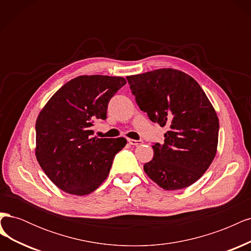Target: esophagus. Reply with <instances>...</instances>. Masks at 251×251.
I'll return each instance as SVG.
<instances>
[{
    "mask_svg": "<svg viewBox=\"0 0 251 251\" xmlns=\"http://www.w3.org/2000/svg\"><path fill=\"white\" fill-rule=\"evenodd\" d=\"M127 142L131 144V146H139L142 143L141 140H135V139H127Z\"/></svg>",
    "mask_w": 251,
    "mask_h": 251,
    "instance_id": "obj_1",
    "label": "esophagus"
}]
</instances>
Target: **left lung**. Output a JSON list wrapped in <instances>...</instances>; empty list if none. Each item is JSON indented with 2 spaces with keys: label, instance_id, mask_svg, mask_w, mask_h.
<instances>
[{
  "label": "left lung",
  "instance_id": "obj_1",
  "mask_svg": "<svg viewBox=\"0 0 251 251\" xmlns=\"http://www.w3.org/2000/svg\"><path fill=\"white\" fill-rule=\"evenodd\" d=\"M135 100L153 123L166 126L164 143H155L146 174L166 191L200 179L217 154L219 118L200 85L172 68L126 76Z\"/></svg>",
  "mask_w": 251,
  "mask_h": 251
}]
</instances>
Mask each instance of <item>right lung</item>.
<instances>
[{
	"mask_svg": "<svg viewBox=\"0 0 251 251\" xmlns=\"http://www.w3.org/2000/svg\"><path fill=\"white\" fill-rule=\"evenodd\" d=\"M126 80L81 75L59 88L36 119L35 156L48 178L65 193L85 196L107 179L126 139L92 137L93 124L107 118L108 103Z\"/></svg>",
	"mask_w": 251,
	"mask_h": 251,
	"instance_id": "obj_1",
	"label": "right lung"
}]
</instances>
